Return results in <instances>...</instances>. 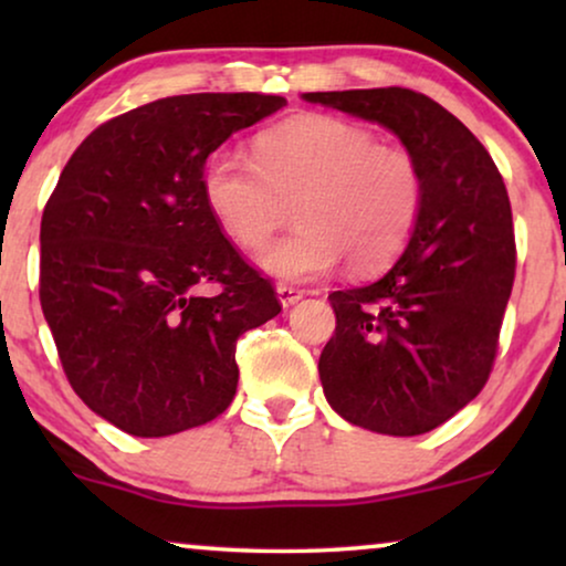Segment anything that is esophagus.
Here are the masks:
<instances>
[{
    "mask_svg": "<svg viewBox=\"0 0 566 566\" xmlns=\"http://www.w3.org/2000/svg\"><path fill=\"white\" fill-rule=\"evenodd\" d=\"M277 298H281L283 306H293V304H298L301 298H304V291L296 289V285L277 283Z\"/></svg>",
    "mask_w": 566,
    "mask_h": 566,
    "instance_id": "1",
    "label": "esophagus"
}]
</instances>
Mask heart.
I'll return each instance as SVG.
<instances>
[{
	"instance_id": "heart-1",
	"label": "heart",
	"mask_w": 566,
	"mask_h": 566,
	"mask_svg": "<svg viewBox=\"0 0 566 566\" xmlns=\"http://www.w3.org/2000/svg\"><path fill=\"white\" fill-rule=\"evenodd\" d=\"M203 203L231 242L252 250L293 201L291 229L258 254L283 281H314L347 258L358 273L405 252L424 206V172L412 151L378 144L360 123L308 113L265 130L254 154L221 146L200 172Z\"/></svg>"
}]
</instances>
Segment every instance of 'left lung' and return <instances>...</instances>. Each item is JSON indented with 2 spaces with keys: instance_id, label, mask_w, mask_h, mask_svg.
Masks as SVG:
<instances>
[{
  "instance_id": "8db88e82",
  "label": "left lung",
  "mask_w": 566,
  "mask_h": 566,
  "mask_svg": "<svg viewBox=\"0 0 566 566\" xmlns=\"http://www.w3.org/2000/svg\"><path fill=\"white\" fill-rule=\"evenodd\" d=\"M376 120L424 172V206L389 273L329 293L337 327L319 358L324 397L358 428L422 436L484 389L515 281L507 188L482 142L407 87L306 92Z\"/></svg>"
}]
</instances>
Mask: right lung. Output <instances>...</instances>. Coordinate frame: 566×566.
<instances>
[{
    "mask_svg": "<svg viewBox=\"0 0 566 566\" xmlns=\"http://www.w3.org/2000/svg\"><path fill=\"white\" fill-rule=\"evenodd\" d=\"M283 105L200 92L134 107L76 146L43 208L41 306L61 366L128 436L216 420L237 394L239 335L281 314L273 283L206 208L200 172Z\"/></svg>",
    "mask_w": 566,
    "mask_h": 566,
    "instance_id": "add662e5",
    "label": "right lung"
}]
</instances>
